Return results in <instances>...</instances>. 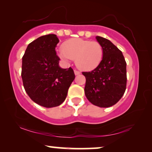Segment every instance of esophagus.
I'll list each match as a JSON object with an SVG mask.
<instances>
[{"label":"esophagus","mask_w":152,"mask_h":152,"mask_svg":"<svg viewBox=\"0 0 152 152\" xmlns=\"http://www.w3.org/2000/svg\"><path fill=\"white\" fill-rule=\"evenodd\" d=\"M74 72H75V75H80L81 73L80 71H78V70H74Z\"/></svg>","instance_id":"34e87169"}]
</instances>
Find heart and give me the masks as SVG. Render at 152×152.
Wrapping results in <instances>:
<instances>
[{"instance_id": "1", "label": "heart", "mask_w": 152, "mask_h": 152, "mask_svg": "<svg viewBox=\"0 0 152 152\" xmlns=\"http://www.w3.org/2000/svg\"><path fill=\"white\" fill-rule=\"evenodd\" d=\"M59 55L66 61L75 60L76 65L81 70H92L101 63L103 58V48L97 41L72 39L63 44Z\"/></svg>"}]
</instances>
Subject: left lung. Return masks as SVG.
<instances>
[{"label":"left lung","instance_id":"left-lung-1","mask_svg":"<svg viewBox=\"0 0 152 152\" xmlns=\"http://www.w3.org/2000/svg\"><path fill=\"white\" fill-rule=\"evenodd\" d=\"M103 48V58L96 68L83 72L86 98L95 106L107 108L123 96L126 86V63L122 52L108 39L97 36Z\"/></svg>","mask_w":152,"mask_h":152}]
</instances>
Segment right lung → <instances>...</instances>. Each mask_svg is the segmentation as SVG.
I'll return each mask as SVG.
<instances>
[{
	"instance_id": "add662e5",
	"label": "right lung",
	"mask_w": 152,
	"mask_h": 152,
	"mask_svg": "<svg viewBox=\"0 0 152 152\" xmlns=\"http://www.w3.org/2000/svg\"><path fill=\"white\" fill-rule=\"evenodd\" d=\"M56 34L41 36L27 47L22 58L21 77L27 94L39 105L46 108L59 106L66 99L75 77L73 70L61 68L55 48Z\"/></svg>"
}]
</instances>
